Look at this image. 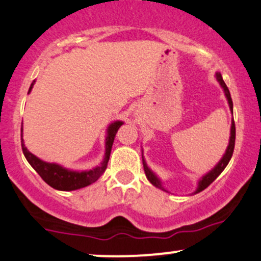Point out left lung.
Wrapping results in <instances>:
<instances>
[{
  "instance_id": "obj_1",
  "label": "left lung",
  "mask_w": 261,
  "mask_h": 261,
  "mask_svg": "<svg viewBox=\"0 0 261 261\" xmlns=\"http://www.w3.org/2000/svg\"><path fill=\"white\" fill-rule=\"evenodd\" d=\"M217 80H218L219 84L222 85V88L224 89L225 96H227L228 102H229V108H230L231 113H233V101H231L230 93H229V89L227 87V84H225L224 80H223L222 75H220L219 73H217ZM234 145H236V124H234V120H233V121H231V128H230V140H229V146H228L227 151H225L224 156H223V159L220 160L218 165H217L216 167H214L210 173H207V174H205V176H203V178L200 179L199 183H198V188H197L196 193H198V192H202L203 190H205V188H207L208 186H210L211 183L213 182L214 179H216L217 177H218L219 174L223 172V170H224V168L227 167V165L229 163V161H230L231 156H233ZM142 162H144V170H145L146 177H147L148 181L152 183L154 187L161 188V190L166 191L165 188L162 187V185H161V182H160V179L157 178V177L153 174L152 171H151L150 168L147 167V165H146V163H145V160H142Z\"/></svg>"
}]
</instances>
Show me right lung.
<instances>
[{
    "label": "right lung",
    "instance_id": "right-lung-1",
    "mask_svg": "<svg viewBox=\"0 0 261 261\" xmlns=\"http://www.w3.org/2000/svg\"><path fill=\"white\" fill-rule=\"evenodd\" d=\"M34 82L30 87V91L32 90ZM28 91V93H30ZM122 125V121H115L113 122L108 128V136H107V142H105V159L104 161L98 167L93 168L90 171H84V172H75V171H69L67 168H63L62 166L56 165V163H48L39 160L38 157L34 156L33 153H31L27 150V147L24 146L23 139H21V145H22V151H23L24 157L27 159V161L30 162V165L36 170V172L42 177V179L47 185H49L50 187H53L54 190L58 191H74L79 190V188H84L87 186L91 185L95 181H98L102 173L105 172L108 167V161L109 157H110L111 147H113L114 139L119 130L120 126ZM23 128H21V133ZM22 137V136H21Z\"/></svg>",
    "mask_w": 261,
    "mask_h": 261
}]
</instances>
